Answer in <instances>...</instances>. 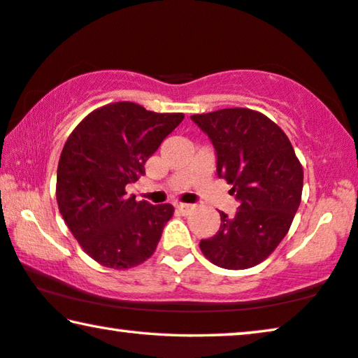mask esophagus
<instances>
[{
    "instance_id": "1",
    "label": "esophagus",
    "mask_w": 358,
    "mask_h": 358,
    "mask_svg": "<svg viewBox=\"0 0 358 358\" xmlns=\"http://www.w3.org/2000/svg\"><path fill=\"white\" fill-rule=\"evenodd\" d=\"M175 207H177V210H180L181 213H188L193 206H191V204H181V202H180V204H175Z\"/></svg>"
}]
</instances>
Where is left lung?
<instances>
[{
    "label": "left lung",
    "mask_w": 358,
    "mask_h": 358,
    "mask_svg": "<svg viewBox=\"0 0 358 358\" xmlns=\"http://www.w3.org/2000/svg\"><path fill=\"white\" fill-rule=\"evenodd\" d=\"M209 136L217 175L239 202L234 215L220 212V228L201 239L213 265L244 270L273 252L301 204L303 170L285 131L260 112L231 108L191 115Z\"/></svg>",
    "instance_id": "obj_1"
}]
</instances>
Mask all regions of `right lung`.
<instances>
[{"mask_svg": "<svg viewBox=\"0 0 358 358\" xmlns=\"http://www.w3.org/2000/svg\"><path fill=\"white\" fill-rule=\"evenodd\" d=\"M183 119L120 101L93 110L67 138L57 165V206L98 264L131 268L156 250L173 207L138 202L125 186L145 173L148 159Z\"/></svg>", "mask_w": 358, "mask_h": 358, "instance_id": "obj_1", "label": "right lung"}]
</instances>
